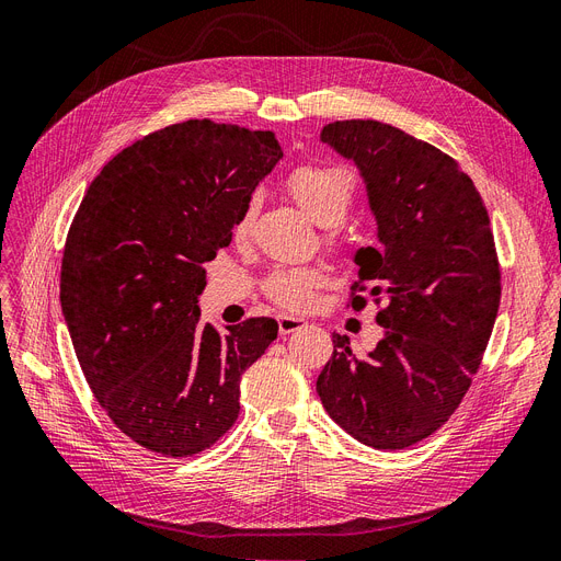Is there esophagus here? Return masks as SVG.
I'll use <instances>...</instances> for the list:
<instances>
[{
    "instance_id": "esophagus-1",
    "label": "esophagus",
    "mask_w": 561,
    "mask_h": 561,
    "mask_svg": "<svg viewBox=\"0 0 561 561\" xmlns=\"http://www.w3.org/2000/svg\"><path fill=\"white\" fill-rule=\"evenodd\" d=\"M304 327L301 318H293V316H278V331L280 335H287L293 331H299Z\"/></svg>"
}]
</instances>
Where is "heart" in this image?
Segmentation results:
<instances>
[{
  "mask_svg": "<svg viewBox=\"0 0 561 561\" xmlns=\"http://www.w3.org/2000/svg\"><path fill=\"white\" fill-rule=\"evenodd\" d=\"M285 188L295 197V203L318 222V226L333 228L345 220L347 211L354 205L356 182L354 176L335 165H299L285 179ZM255 203L243 207L239 216L234 234L243 239L251 230ZM335 234H329V243H335ZM324 274L320 266H297L274 272L264 283V293L280 308L299 310L306 308L312 299V289L322 285Z\"/></svg>",
  "mask_w": 561,
  "mask_h": 561,
  "instance_id": "heart-1",
  "label": "heart"
}]
</instances>
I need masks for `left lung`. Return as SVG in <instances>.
<instances>
[{
	"instance_id": "obj_1",
	"label": "left lung",
	"mask_w": 561,
	"mask_h": 561,
	"mask_svg": "<svg viewBox=\"0 0 561 561\" xmlns=\"http://www.w3.org/2000/svg\"><path fill=\"white\" fill-rule=\"evenodd\" d=\"M320 140L354 161L379 245L358 249L352 308L382 304V341L366 356L333 333L318 396L345 433L405 449L456 412L497 318L502 283L483 199L437 147L373 119L327 124Z\"/></svg>"
}]
</instances>
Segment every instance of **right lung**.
Returning a JSON list of instances; mask_svg holds the SVG:
<instances>
[{"instance_id": "1", "label": "right lung", "mask_w": 561, "mask_h": 561, "mask_svg": "<svg viewBox=\"0 0 561 561\" xmlns=\"http://www.w3.org/2000/svg\"><path fill=\"white\" fill-rule=\"evenodd\" d=\"M283 159L272 130L188 119L149 133L89 184L61 260V310L89 389L156 454L209 449L239 416V382L276 341L272 318L199 324L205 262L230 245Z\"/></svg>"}]
</instances>
